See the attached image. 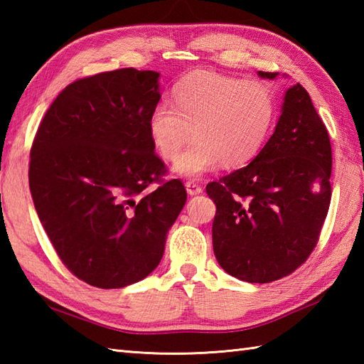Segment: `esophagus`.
<instances>
[{
	"label": "esophagus",
	"mask_w": 364,
	"mask_h": 364,
	"mask_svg": "<svg viewBox=\"0 0 364 364\" xmlns=\"http://www.w3.org/2000/svg\"><path fill=\"white\" fill-rule=\"evenodd\" d=\"M186 191H188V194L189 196H197V194H200V192H202L203 189H202V186H200V184L197 183V181H186Z\"/></svg>",
	"instance_id": "obj_1"
}]
</instances>
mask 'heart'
Returning <instances> with one entry per match:
<instances>
[{"label":"heart","instance_id":"1","mask_svg":"<svg viewBox=\"0 0 364 364\" xmlns=\"http://www.w3.org/2000/svg\"><path fill=\"white\" fill-rule=\"evenodd\" d=\"M275 97L266 84L200 72L173 89V106L153 107L149 133L158 153L172 161L194 131L196 141L175 162V172L200 176L222 162L227 167L252 161L272 131Z\"/></svg>","mask_w":364,"mask_h":364}]
</instances>
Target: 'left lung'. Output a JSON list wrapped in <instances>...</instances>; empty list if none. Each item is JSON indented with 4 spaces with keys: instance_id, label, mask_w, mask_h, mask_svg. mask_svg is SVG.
Returning a JSON list of instances; mask_svg holds the SVG:
<instances>
[{
    "instance_id": "left-lung-1",
    "label": "left lung",
    "mask_w": 364,
    "mask_h": 364,
    "mask_svg": "<svg viewBox=\"0 0 364 364\" xmlns=\"http://www.w3.org/2000/svg\"><path fill=\"white\" fill-rule=\"evenodd\" d=\"M330 175L328 131L297 82L286 90L274 134L257 158L208 183L215 203L213 247L220 267L242 282L270 283L304 264L327 218Z\"/></svg>"
}]
</instances>
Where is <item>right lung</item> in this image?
I'll use <instances>...</instances> for the list:
<instances>
[{
	"mask_svg": "<svg viewBox=\"0 0 364 364\" xmlns=\"http://www.w3.org/2000/svg\"><path fill=\"white\" fill-rule=\"evenodd\" d=\"M159 73L119 68L76 80L46 111L31 146L29 189L58 257L102 289L151 274L186 203L154 153L149 119ZM151 183L159 188L148 191Z\"/></svg>",
	"mask_w": 364,
	"mask_h": 364,
	"instance_id": "right-lung-1",
	"label": "right lung"
}]
</instances>
